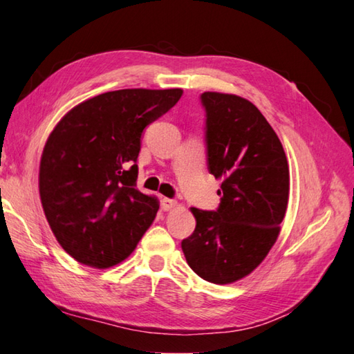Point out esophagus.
<instances>
[{"label":"esophagus","mask_w":354,"mask_h":354,"mask_svg":"<svg viewBox=\"0 0 354 354\" xmlns=\"http://www.w3.org/2000/svg\"><path fill=\"white\" fill-rule=\"evenodd\" d=\"M178 205V202L175 201V199H170V198H164L162 201H161V207H162V209H165V212H169V209H171V208H175Z\"/></svg>","instance_id":"esophagus-1"}]
</instances>
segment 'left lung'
I'll list each match as a JSON object with an SVG mask.
<instances>
[{"mask_svg":"<svg viewBox=\"0 0 354 354\" xmlns=\"http://www.w3.org/2000/svg\"><path fill=\"white\" fill-rule=\"evenodd\" d=\"M208 170L222 185L216 212L192 208L183 240L189 266L204 280L230 284L250 275L280 234L289 201V165L268 120L250 100L207 91Z\"/></svg>","mask_w":354,"mask_h":354,"instance_id":"left-lung-1","label":"left lung"}]
</instances>
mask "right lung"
Instances as JSON below:
<instances>
[{
  "mask_svg": "<svg viewBox=\"0 0 354 354\" xmlns=\"http://www.w3.org/2000/svg\"><path fill=\"white\" fill-rule=\"evenodd\" d=\"M183 89H118L79 103L45 142L39 196L56 240L82 265L123 261L152 225L156 198L137 189L145 127L181 99Z\"/></svg>",
  "mask_w": 354,
  "mask_h": 354,
  "instance_id": "right-lung-1",
  "label": "right lung"
}]
</instances>
